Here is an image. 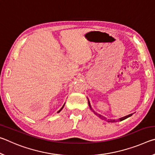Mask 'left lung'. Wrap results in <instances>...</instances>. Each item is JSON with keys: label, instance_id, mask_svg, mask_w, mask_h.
I'll return each mask as SVG.
<instances>
[{"label": "left lung", "instance_id": "left-lung-1", "mask_svg": "<svg viewBox=\"0 0 155 155\" xmlns=\"http://www.w3.org/2000/svg\"><path fill=\"white\" fill-rule=\"evenodd\" d=\"M87 100H88V104H89V107H90V109L91 110V111H92L94 113V114L95 115H96L98 117H99L101 119H102V120H105V121H107V122H115V120H107V118L105 117H104L103 115H101V114H98V113H96L95 111H94V110L92 109V107H91V104H90V101H89V99L87 98ZM133 114H129V115H126V116H124V117H120V118H119L118 120H116V122H120V121H122V120H125V119H127V118H128V117H130L131 115H132Z\"/></svg>", "mask_w": 155, "mask_h": 155}]
</instances>
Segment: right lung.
I'll use <instances>...</instances> for the list:
<instances>
[{
    "instance_id": "1",
    "label": "right lung",
    "mask_w": 155,
    "mask_h": 155,
    "mask_svg": "<svg viewBox=\"0 0 155 155\" xmlns=\"http://www.w3.org/2000/svg\"><path fill=\"white\" fill-rule=\"evenodd\" d=\"M64 105H65V103H64V105H63V107H61V109H60L59 110V111H58V112H57V113H59V112H60V111H61V110L63 109V108H64Z\"/></svg>"
}]
</instances>
